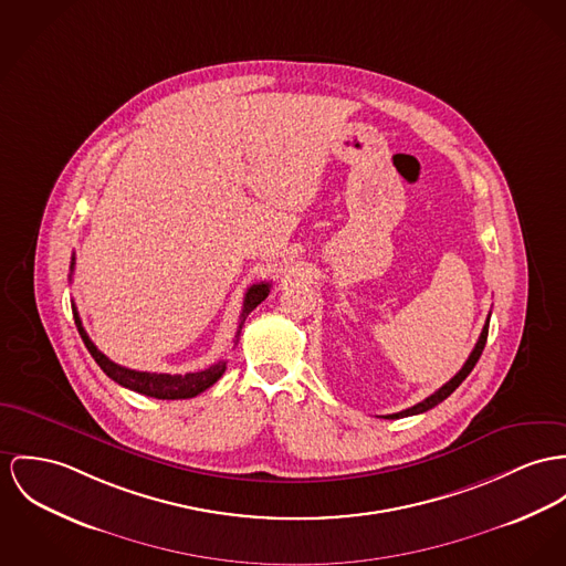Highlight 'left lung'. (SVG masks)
Wrapping results in <instances>:
<instances>
[{"instance_id": "8db88e82", "label": "left lung", "mask_w": 566, "mask_h": 566, "mask_svg": "<svg viewBox=\"0 0 566 566\" xmlns=\"http://www.w3.org/2000/svg\"><path fill=\"white\" fill-rule=\"evenodd\" d=\"M489 318H491V314H489ZM489 318H486V323H484V327H482V332H480L479 343H476V347L474 350L470 353V357H468V361L463 364V368L448 381V384H443L436 394H431L429 398H424L422 402H418V405H413V407H409V409H405V411H398V413H390V416H384V418H388V420H396V418H407V416H416V413H424V411H429V409H433L436 405H439L441 400H446L452 391L457 390L463 381H465V377L474 370V366H476V361L480 359V355H482V348L486 345V336H489Z\"/></svg>"}]
</instances>
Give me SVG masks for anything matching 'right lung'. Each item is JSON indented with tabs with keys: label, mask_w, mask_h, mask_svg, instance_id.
Wrapping results in <instances>:
<instances>
[{
	"label": "right lung",
	"mask_w": 566,
	"mask_h": 566,
	"mask_svg": "<svg viewBox=\"0 0 566 566\" xmlns=\"http://www.w3.org/2000/svg\"><path fill=\"white\" fill-rule=\"evenodd\" d=\"M75 266V254H73V262H71V271ZM271 291V284L269 282H261V284H254L248 289L245 293V300H243V312H241V323H239V329H237V340H239V334H241V327L248 318V314L266 300ZM73 318H75V325H77V332L84 340L90 355L94 357V361L101 366V370L114 379L118 386L123 388H129L133 391H139L144 396H153V398H164V400H176V398H193L198 396L200 391L209 390L219 377L226 373V361L219 359L218 364L209 366L207 370H200V373H187V375H157V373H142V370H130L125 366H118L116 361H112L107 355H103L98 348L94 347V343L87 338L86 329L82 325V318H80V312L73 304Z\"/></svg>",
	"instance_id": "1"
}]
</instances>
